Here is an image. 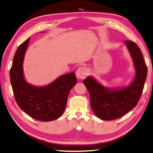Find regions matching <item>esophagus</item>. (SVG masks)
I'll use <instances>...</instances> for the list:
<instances>
[{
  "instance_id": "esophagus-1",
  "label": "esophagus",
  "mask_w": 153,
  "mask_h": 153,
  "mask_svg": "<svg viewBox=\"0 0 153 153\" xmlns=\"http://www.w3.org/2000/svg\"><path fill=\"white\" fill-rule=\"evenodd\" d=\"M87 74H88L87 69L84 66H82L78 68L76 72V77L78 78V79H80V80H82L84 79V78H85L87 75Z\"/></svg>"
}]
</instances>
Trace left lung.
Segmentation results:
<instances>
[{"mask_svg": "<svg viewBox=\"0 0 153 153\" xmlns=\"http://www.w3.org/2000/svg\"><path fill=\"white\" fill-rule=\"evenodd\" d=\"M124 43L136 70L135 79L130 85L112 91L105 88L91 76L83 81L89 92L92 111L97 117L105 121L121 117L135 107L142 94L147 77V68L140 49L131 40L125 41Z\"/></svg>", "mask_w": 153, "mask_h": 153, "instance_id": "obj_1", "label": "left lung"}]
</instances>
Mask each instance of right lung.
<instances>
[{
	"instance_id": "1",
	"label": "right lung",
	"mask_w": 153,
	"mask_h": 153,
	"mask_svg": "<svg viewBox=\"0 0 153 153\" xmlns=\"http://www.w3.org/2000/svg\"><path fill=\"white\" fill-rule=\"evenodd\" d=\"M30 38L18 48L10 69V81L18 106L34 119L51 121L65 110L68 96L76 84L73 72L62 75L48 85L38 87L29 84L23 75V62Z\"/></svg>"
}]
</instances>
